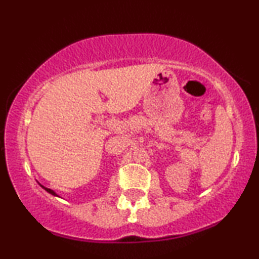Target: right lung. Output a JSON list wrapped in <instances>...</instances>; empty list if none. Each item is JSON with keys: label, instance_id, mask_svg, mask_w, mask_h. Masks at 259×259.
<instances>
[{"label": "right lung", "instance_id": "right-lung-1", "mask_svg": "<svg viewBox=\"0 0 259 259\" xmlns=\"http://www.w3.org/2000/svg\"><path fill=\"white\" fill-rule=\"evenodd\" d=\"M41 186H42V185H41ZM42 187H44V189H45L46 191H47V192H49L51 194H53V196H58V194H56V193L54 192V191L51 190V189H48V187H45V186H42Z\"/></svg>", "mask_w": 259, "mask_h": 259}]
</instances>
